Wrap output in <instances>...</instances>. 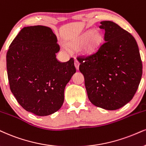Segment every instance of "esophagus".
Segmentation results:
<instances>
[{
    "mask_svg": "<svg viewBox=\"0 0 146 146\" xmlns=\"http://www.w3.org/2000/svg\"><path fill=\"white\" fill-rule=\"evenodd\" d=\"M79 65H80V63H79V62L77 60V59H76V60L74 61V66H75V67H76V70H78Z\"/></svg>",
    "mask_w": 146,
    "mask_h": 146,
    "instance_id": "34e87169",
    "label": "esophagus"
}]
</instances>
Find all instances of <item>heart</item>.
I'll use <instances>...</instances> for the list:
<instances>
[{
    "label": "heart",
    "instance_id": "obj_1",
    "mask_svg": "<svg viewBox=\"0 0 146 146\" xmlns=\"http://www.w3.org/2000/svg\"><path fill=\"white\" fill-rule=\"evenodd\" d=\"M93 33L94 30H89L87 32L79 38L78 40L70 44V46L74 49H77L83 45L88 40L82 48V53L86 55L95 53L100 47L102 40V37L100 34Z\"/></svg>",
    "mask_w": 146,
    "mask_h": 146
}]
</instances>
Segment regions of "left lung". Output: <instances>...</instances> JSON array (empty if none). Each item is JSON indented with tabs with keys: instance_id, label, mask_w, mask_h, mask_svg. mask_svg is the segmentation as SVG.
Wrapping results in <instances>:
<instances>
[{
	"instance_id": "obj_1",
	"label": "left lung",
	"mask_w": 146,
	"mask_h": 146,
	"mask_svg": "<svg viewBox=\"0 0 146 146\" xmlns=\"http://www.w3.org/2000/svg\"><path fill=\"white\" fill-rule=\"evenodd\" d=\"M100 23L106 42L95 53L77 59L90 102L97 107L115 110L135 94L141 79L142 62L130 33L113 21Z\"/></svg>"
}]
</instances>
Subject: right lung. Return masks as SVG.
I'll use <instances>...</instances> for the list:
<instances>
[{
	"label": "right lung",
	"instance_id": "1",
	"mask_svg": "<svg viewBox=\"0 0 146 146\" xmlns=\"http://www.w3.org/2000/svg\"><path fill=\"white\" fill-rule=\"evenodd\" d=\"M56 36L44 26L24 27L7 53L10 89L23 109L37 116L59 110L66 84L76 72L74 61L60 62Z\"/></svg>",
	"mask_w": 146,
	"mask_h": 146
}]
</instances>
